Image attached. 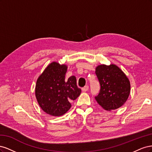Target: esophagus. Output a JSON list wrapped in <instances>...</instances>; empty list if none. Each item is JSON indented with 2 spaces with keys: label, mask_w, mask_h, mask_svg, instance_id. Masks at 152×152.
<instances>
[{
  "label": "esophagus",
  "mask_w": 152,
  "mask_h": 152,
  "mask_svg": "<svg viewBox=\"0 0 152 152\" xmlns=\"http://www.w3.org/2000/svg\"><path fill=\"white\" fill-rule=\"evenodd\" d=\"M88 89H89V86H86L83 87V88H82V91H84V92L87 91H88Z\"/></svg>",
  "instance_id": "1"
}]
</instances>
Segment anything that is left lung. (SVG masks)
Instances as JSON below:
<instances>
[{"instance_id": "1", "label": "left lung", "mask_w": 152, "mask_h": 152, "mask_svg": "<svg viewBox=\"0 0 152 152\" xmlns=\"http://www.w3.org/2000/svg\"><path fill=\"white\" fill-rule=\"evenodd\" d=\"M96 75L100 84L99 93L95 99L107 111L116 110L126 102L131 91V84L121 69L114 64L99 65Z\"/></svg>"}]
</instances>
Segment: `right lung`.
Segmentation results:
<instances>
[{
	"instance_id": "obj_1",
	"label": "right lung",
	"mask_w": 152,
	"mask_h": 152,
	"mask_svg": "<svg viewBox=\"0 0 152 152\" xmlns=\"http://www.w3.org/2000/svg\"><path fill=\"white\" fill-rule=\"evenodd\" d=\"M67 68L65 64L53 61L37 80V100L43 111L51 116L59 117L66 113L72 107L70 102L81 93L75 76L65 79Z\"/></svg>"
}]
</instances>
